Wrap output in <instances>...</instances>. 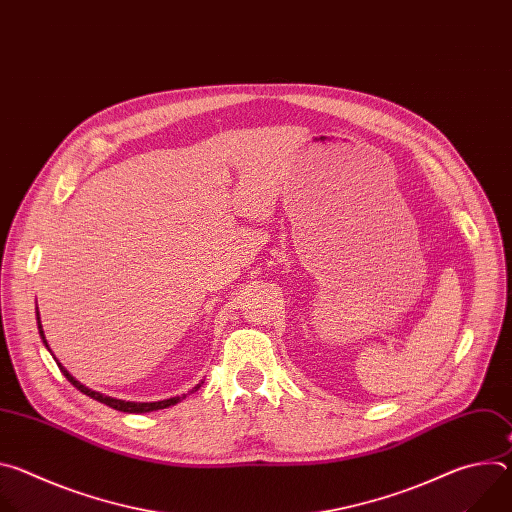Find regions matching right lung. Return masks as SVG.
<instances>
[{
	"label": "right lung",
	"mask_w": 512,
	"mask_h": 512,
	"mask_svg": "<svg viewBox=\"0 0 512 512\" xmlns=\"http://www.w3.org/2000/svg\"><path fill=\"white\" fill-rule=\"evenodd\" d=\"M36 320H38V332H40V338H42V342H44V346L50 350V346H48V342H46V336H44V330H42V322H40V312H38V306H36ZM50 354H52V350H50ZM54 356V354H52ZM56 360V358H54ZM56 364H58V369H60V373L70 381V385H75L81 393H85L87 397H91V399H95V401H99V403H105V405H109V407H113V409H117V411H123V413H150V411H158V409H166V407H170V405H176V403H180L182 399H186V395H176V397H170V399H162V401H150V403H135V401H123V399H115V397H109V395H103V393H99V391H93V389H89V387H85L83 383H79L75 377H72L62 364L56 360ZM202 383L204 381H200L192 391H198L200 387H202ZM192 391H188V393H192Z\"/></svg>",
	"instance_id": "right-lung-1"
}]
</instances>
